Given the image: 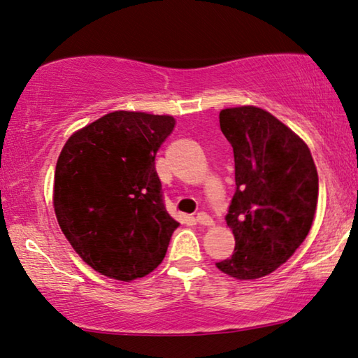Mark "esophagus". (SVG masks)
<instances>
[{"label":"esophagus","instance_id":"34e87169","mask_svg":"<svg viewBox=\"0 0 358 358\" xmlns=\"http://www.w3.org/2000/svg\"><path fill=\"white\" fill-rule=\"evenodd\" d=\"M195 221L200 224V225H205V227H213L214 225V221L213 219L208 216V214H205V213H200V214H196V217H195Z\"/></svg>","mask_w":358,"mask_h":358}]
</instances>
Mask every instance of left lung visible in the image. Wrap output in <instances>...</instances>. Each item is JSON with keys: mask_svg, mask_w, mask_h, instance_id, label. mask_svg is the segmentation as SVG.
Listing matches in <instances>:
<instances>
[{"mask_svg": "<svg viewBox=\"0 0 358 358\" xmlns=\"http://www.w3.org/2000/svg\"><path fill=\"white\" fill-rule=\"evenodd\" d=\"M219 123L234 148L236 192L225 216L235 250L216 267L236 280L266 277L294 255L312 227L315 163L306 142L267 110L224 108Z\"/></svg>", "mask_w": 358, "mask_h": 358, "instance_id": "8db88e82", "label": "left lung"}]
</instances>
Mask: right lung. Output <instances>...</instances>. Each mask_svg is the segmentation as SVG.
<instances>
[{
    "instance_id": "obj_1",
    "label": "right lung",
    "mask_w": 358,
    "mask_h": 358,
    "mask_svg": "<svg viewBox=\"0 0 358 358\" xmlns=\"http://www.w3.org/2000/svg\"><path fill=\"white\" fill-rule=\"evenodd\" d=\"M171 115L117 110L75 131L60 152L52 205L71 248L108 278L131 282L160 266L179 222L162 200L158 148Z\"/></svg>"
}]
</instances>
